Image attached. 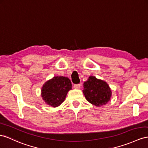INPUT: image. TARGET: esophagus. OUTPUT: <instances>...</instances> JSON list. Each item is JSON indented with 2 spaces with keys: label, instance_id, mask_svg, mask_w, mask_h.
<instances>
[{
  "label": "esophagus",
  "instance_id": "esophagus-1",
  "mask_svg": "<svg viewBox=\"0 0 148 148\" xmlns=\"http://www.w3.org/2000/svg\"><path fill=\"white\" fill-rule=\"evenodd\" d=\"M80 88H81V84H75V85H74V88L75 89H80Z\"/></svg>",
  "mask_w": 148,
  "mask_h": 148
}]
</instances>
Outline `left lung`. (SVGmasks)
Returning <instances> with one entry per match:
<instances>
[{
    "label": "left lung",
    "mask_w": 148,
    "mask_h": 148,
    "mask_svg": "<svg viewBox=\"0 0 148 148\" xmlns=\"http://www.w3.org/2000/svg\"><path fill=\"white\" fill-rule=\"evenodd\" d=\"M83 86V94L86 100L91 104L101 107L110 101L112 90L106 81L91 75L84 82Z\"/></svg>",
    "instance_id": "1"
}]
</instances>
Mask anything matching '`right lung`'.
<instances>
[{
	"label": "right lung",
	"instance_id": "add662e5",
	"mask_svg": "<svg viewBox=\"0 0 148 148\" xmlns=\"http://www.w3.org/2000/svg\"><path fill=\"white\" fill-rule=\"evenodd\" d=\"M71 89L72 84L69 78L54 76L43 84L41 89V96L49 106L56 108L64 101L67 92Z\"/></svg>",
	"mask_w": 148,
	"mask_h": 148
}]
</instances>
